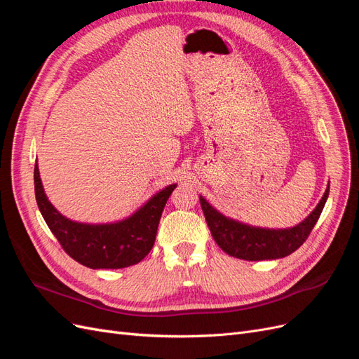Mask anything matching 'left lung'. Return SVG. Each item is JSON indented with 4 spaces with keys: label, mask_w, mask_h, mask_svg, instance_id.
Masks as SVG:
<instances>
[{
    "label": "left lung",
    "mask_w": 359,
    "mask_h": 359,
    "mask_svg": "<svg viewBox=\"0 0 359 359\" xmlns=\"http://www.w3.org/2000/svg\"><path fill=\"white\" fill-rule=\"evenodd\" d=\"M328 194L330 186L307 219L287 229H266L241 223L217 211L203 196L199 199L214 241L224 253L244 260H268L289 256L304 244L319 220Z\"/></svg>",
    "instance_id": "1"
}]
</instances>
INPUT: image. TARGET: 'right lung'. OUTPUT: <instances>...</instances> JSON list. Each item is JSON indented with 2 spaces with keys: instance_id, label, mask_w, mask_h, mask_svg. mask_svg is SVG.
Masks as SVG:
<instances>
[{
  "instance_id": "1",
  "label": "right lung",
  "mask_w": 359,
  "mask_h": 359,
  "mask_svg": "<svg viewBox=\"0 0 359 359\" xmlns=\"http://www.w3.org/2000/svg\"><path fill=\"white\" fill-rule=\"evenodd\" d=\"M177 184L156 193L124 220L114 223H79L64 217L43 189L39 166H34V190L39 210L70 257L93 269H118L140 262L154 245L163 208Z\"/></svg>"
}]
</instances>
